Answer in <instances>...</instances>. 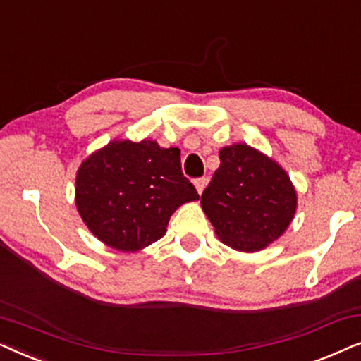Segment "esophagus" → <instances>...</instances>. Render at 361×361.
<instances>
[{"mask_svg": "<svg viewBox=\"0 0 361 361\" xmlns=\"http://www.w3.org/2000/svg\"><path fill=\"white\" fill-rule=\"evenodd\" d=\"M194 185H195V190L199 192V194H202V192H204V189H205V185H207V179H205V177H202V179H195Z\"/></svg>", "mask_w": 361, "mask_h": 361, "instance_id": "1", "label": "esophagus"}]
</instances>
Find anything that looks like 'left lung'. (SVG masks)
I'll return each mask as SVG.
<instances>
[{"instance_id":"left-lung-1","label":"left lung","mask_w":361,"mask_h":361,"mask_svg":"<svg viewBox=\"0 0 361 361\" xmlns=\"http://www.w3.org/2000/svg\"><path fill=\"white\" fill-rule=\"evenodd\" d=\"M220 167L200 197L221 243L256 253L283 236L298 209V192L273 157L246 142L221 147Z\"/></svg>"}]
</instances>
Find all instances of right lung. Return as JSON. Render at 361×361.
<instances>
[{
  "label": "right lung",
  "mask_w": 361,
  "mask_h": 361,
  "mask_svg": "<svg viewBox=\"0 0 361 361\" xmlns=\"http://www.w3.org/2000/svg\"><path fill=\"white\" fill-rule=\"evenodd\" d=\"M199 200L182 174L180 151L113 140L82 161L75 176V205L83 224L103 245L135 253L166 235L172 214Z\"/></svg>",
  "instance_id": "right-lung-1"
}]
</instances>
